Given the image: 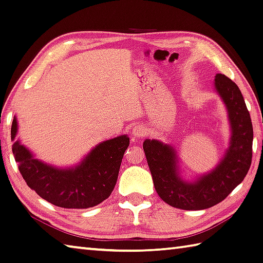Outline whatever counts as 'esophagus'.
Returning a JSON list of instances; mask_svg holds the SVG:
<instances>
[{
    "label": "esophagus",
    "mask_w": 263,
    "mask_h": 263,
    "mask_svg": "<svg viewBox=\"0 0 263 263\" xmlns=\"http://www.w3.org/2000/svg\"><path fill=\"white\" fill-rule=\"evenodd\" d=\"M132 134H133V137L134 138H142L144 135H145L146 134V127L144 126V125H137V126H135L133 128V130H132Z\"/></svg>",
    "instance_id": "34e87169"
}]
</instances>
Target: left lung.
Wrapping results in <instances>:
<instances>
[{
    "label": "left lung",
    "mask_w": 263,
    "mask_h": 263,
    "mask_svg": "<svg viewBox=\"0 0 263 263\" xmlns=\"http://www.w3.org/2000/svg\"><path fill=\"white\" fill-rule=\"evenodd\" d=\"M214 87L227 108L232 137L226 154L211 173L193 183L185 181L179 177L173 146L157 139L143 143L155 191L174 208L203 210L218 204L242 183L250 169L253 127L243 95L237 85L222 73L216 74Z\"/></svg>",
    "instance_id": "1"
}]
</instances>
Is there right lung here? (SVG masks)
I'll use <instances>...</instances> for the list:
<instances>
[{
	"label": "right lung",
	"mask_w": 263,
	"mask_h": 263,
	"mask_svg": "<svg viewBox=\"0 0 263 263\" xmlns=\"http://www.w3.org/2000/svg\"><path fill=\"white\" fill-rule=\"evenodd\" d=\"M15 117L11 139L17 135ZM129 145L127 135L96 145L76 167L59 169L35 159L19 141L12 145L15 161L23 178L42 199L64 209H87L100 204L114 191L125 151Z\"/></svg>",
	"instance_id": "obj_1"
}]
</instances>
